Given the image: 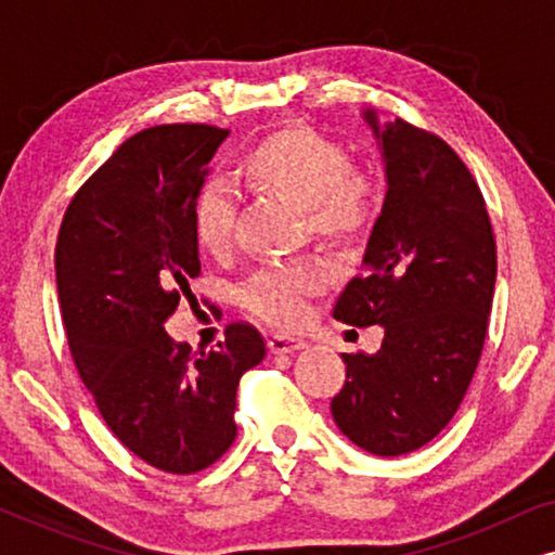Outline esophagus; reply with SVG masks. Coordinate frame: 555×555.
I'll use <instances>...</instances> for the list:
<instances>
[{"label": "esophagus", "mask_w": 555, "mask_h": 555, "mask_svg": "<svg viewBox=\"0 0 555 555\" xmlns=\"http://www.w3.org/2000/svg\"><path fill=\"white\" fill-rule=\"evenodd\" d=\"M302 346H306V340L295 336H270L268 340V348L272 353H293V351H300Z\"/></svg>", "instance_id": "esophagus-1"}]
</instances>
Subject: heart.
I'll list each match as a JSON object with an SVG mask.
<instances>
[{
    "mask_svg": "<svg viewBox=\"0 0 555 555\" xmlns=\"http://www.w3.org/2000/svg\"><path fill=\"white\" fill-rule=\"evenodd\" d=\"M240 177L257 192H268L302 207L306 227L321 240H351L371 224L378 192L374 179L348 166L346 149L306 126L280 128L240 156ZM237 196L224 181L199 189L192 209L194 237L209 255L232 247ZM325 270L318 262L264 264L242 285L240 300L249 313L275 325H295L306 315V300L321 293Z\"/></svg>",
    "mask_w": 555,
    "mask_h": 555,
    "instance_id": "b5f03b06",
    "label": "heart"
}]
</instances>
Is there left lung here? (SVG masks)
I'll return each mask as SVG.
<instances>
[{"label":"left lung","mask_w":555,"mask_h":555,"mask_svg":"<svg viewBox=\"0 0 555 555\" xmlns=\"http://www.w3.org/2000/svg\"><path fill=\"white\" fill-rule=\"evenodd\" d=\"M361 118L386 173L382 215L333 318L382 325L376 353H340L346 384L333 422L356 447L399 457L431 442L457 412L480 361L498 255L473 173L442 139L406 120Z\"/></svg>","instance_id":"left-lung-1"}]
</instances>
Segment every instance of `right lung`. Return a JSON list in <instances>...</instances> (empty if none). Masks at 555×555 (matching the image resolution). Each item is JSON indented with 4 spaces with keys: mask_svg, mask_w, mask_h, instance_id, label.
Returning <instances> with one entry per match:
<instances>
[{
    "mask_svg": "<svg viewBox=\"0 0 555 555\" xmlns=\"http://www.w3.org/2000/svg\"><path fill=\"white\" fill-rule=\"evenodd\" d=\"M230 131L202 124L135 133L65 211L57 298L82 384L113 435L151 467L192 475L237 437V384L264 359L253 325L232 323L194 356L164 323L202 272L192 209Z\"/></svg>",
    "mask_w": 555,
    "mask_h": 555,
    "instance_id": "1",
    "label": "right lung"
}]
</instances>
